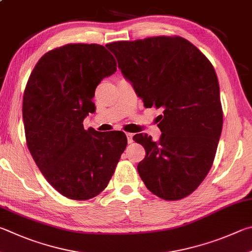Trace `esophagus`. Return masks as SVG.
<instances>
[{
    "label": "esophagus",
    "mask_w": 252,
    "mask_h": 252,
    "mask_svg": "<svg viewBox=\"0 0 252 252\" xmlns=\"http://www.w3.org/2000/svg\"><path fill=\"white\" fill-rule=\"evenodd\" d=\"M126 134L127 143H132V142H133V134L132 133H126Z\"/></svg>",
    "instance_id": "34e87169"
}]
</instances>
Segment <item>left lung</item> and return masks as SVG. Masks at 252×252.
Returning <instances> with one entry per match:
<instances>
[{
    "label": "left lung",
    "mask_w": 252,
    "mask_h": 252,
    "mask_svg": "<svg viewBox=\"0 0 252 252\" xmlns=\"http://www.w3.org/2000/svg\"><path fill=\"white\" fill-rule=\"evenodd\" d=\"M106 46L144 107L163 109L158 142L143 133L133 138L146 152L138 164L140 177L163 199L186 197L208 174L221 134L216 71L197 47L178 36Z\"/></svg>",
    "instance_id": "1"
}]
</instances>
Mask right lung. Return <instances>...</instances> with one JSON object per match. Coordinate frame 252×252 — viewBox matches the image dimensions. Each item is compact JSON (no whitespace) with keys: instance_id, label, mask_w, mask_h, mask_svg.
<instances>
[{"instance_id":"1","label":"right lung","mask_w":252,"mask_h":252,"mask_svg":"<svg viewBox=\"0 0 252 252\" xmlns=\"http://www.w3.org/2000/svg\"><path fill=\"white\" fill-rule=\"evenodd\" d=\"M116 71V59L102 45L68 44L45 54L27 81V146L49 184L70 199L101 193L126 146L122 131L85 130L82 125L95 111L97 86Z\"/></svg>"}]
</instances>
